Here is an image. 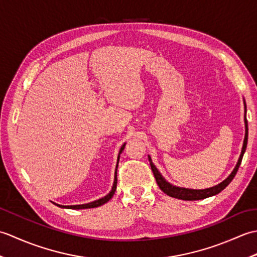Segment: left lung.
Returning <instances> with one entry per match:
<instances>
[{"instance_id": "obj_1", "label": "left lung", "mask_w": 257, "mask_h": 257, "mask_svg": "<svg viewBox=\"0 0 257 257\" xmlns=\"http://www.w3.org/2000/svg\"><path fill=\"white\" fill-rule=\"evenodd\" d=\"M245 138H244V144H243V148H242V152L241 156L238 158L237 165L234 168V170L232 171V173L228 176L224 181L221 182L220 184L215 185V187H212L209 189H204V190H191V189H184V188H178L174 187V185L170 184L169 182H167L165 179L162 178V176L160 174V172L158 171V169L155 167L154 163L151 161V158H149V162H150V167L151 170L154 172V176L156 178V181L159 185V188L165 192L166 194H168L169 196H172V198L176 199H180V200H185V201H193V200H201V199H205L209 198V196L215 195L217 193H220L222 190H224L228 183H230L233 178L235 177V174L238 170L239 165H241L242 159H243V155L245 152V149H246L247 146V137H248V128H247V119H246V106H245Z\"/></svg>"}]
</instances>
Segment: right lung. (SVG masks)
Instances as JSON below:
<instances>
[{
	"instance_id": "obj_1",
	"label": "right lung",
	"mask_w": 257,
	"mask_h": 257,
	"mask_svg": "<svg viewBox=\"0 0 257 257\" xmlns=\"http://www.w3.org/2000/svg\"><path fill=\"white\" fill-rule=\"evenodd\" d=\"M124 146L123 145L121 148H120V151H119V156H118V162H119V157H120V154H121L122 150L124 149ZM118 162H117V167H116V172H114V181H113V185H112V189L110 192H109L106 196H103V198L99 199V200H96L94 202H90V203H87V204H79V205H59V204H56L58 205L59 207H66V209H75V210H79V209H91V207H97V206H100L102 204H105L106 202H108L109 200H110L112 198V195L114 194V191H116V188H117V168H118Z\"/></svg>"
}]
</instances>
